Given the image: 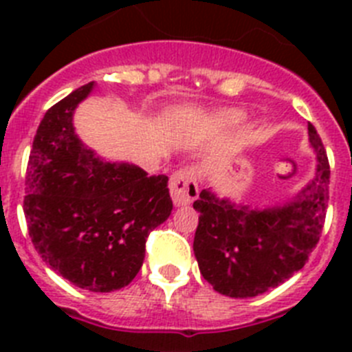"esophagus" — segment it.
I'll list each match as a JSON object with an SVG mask.
<instances>
[{
  "label": "esophagus",
  "mask_w": 352,
  "mask_h": 352,
  "mask_svg": "<svg viewBox=\"0 0 352 352\" xmlns=\"http://www.w3.org/2000/svg\"><path fill=\"white\" fill-rule=\"evenodd\" d=\"M170 195L176 206H186L199 195L197 170L194 167H183L174 170L169 182Z\"/></svg>",
  "instance_id": "esophagus-1"
}]
</instances>
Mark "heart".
<instances>
[{"label": "heart", "instance_id": "heart-1", "mask_svg": "<svg viewBox=\"0 0 352 352\" xmlns=\"http://www.w3.org/2000/svg\"><path fill=\"white\" fill-rule=\"evenodd\" d=\"M217 121L222 123V125H232V123H238L239 121V113H236V111H226V113L219 114Z\"/></svg>", "mask_w": 352, "mask_h": 352}]
</instances>
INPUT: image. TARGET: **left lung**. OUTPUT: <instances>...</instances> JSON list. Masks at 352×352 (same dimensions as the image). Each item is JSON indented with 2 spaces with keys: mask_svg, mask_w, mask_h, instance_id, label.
<instances>
[{
  "mask_svg": "<svg viewBox=\"0 0 352 352\" xmlns=\"http://www.w3.org/2000/svg\"><path fill=\"white\" fill-rule=\"evenodd\" d=\"M317 153L316 178L292 203L250 208L203 190L194 203L199 226L194 254L201 275L220 294L252 298L284 284L309 261L321 238L328 208L329 162L321 138L309 125Z\"/></svg>",
  "mask_w": 352,
  "mask_h": 352,
  "instance_id": "8db88e82",
  "label": "left lung"
}]
</instances>
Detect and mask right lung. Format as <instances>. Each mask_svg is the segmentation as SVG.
I'll return each instance as SVG.
<instances>
[{
    "mask_svg": "<svg viewBox=\"0 0 352 352\" xmlns=\"http://www.w3.org/2000/svg\"><path fill=\"white\" fill-rule=\"evenodd\" d=\"M84 84L52 105L36 130L28 162L24 214L33 247L80 289L111 292L135 278L146 238L173 211L167 176L104 162L74 132Z\"/></svg>",
    "mask_w": 352,
    "mask_h": 352,
    "instance_id": "1",
    "label": "right lung"
}]
</instances>
